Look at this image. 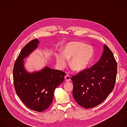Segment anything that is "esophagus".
<instances>
[{"label":"esophagus","instance_id":"obj_1","mask_svg":"<svg viewBox=\"0 0 127 127\" xmlns=\"http://www.w3.org/2000/svg\"><path fill=\"white\" fill-rule=\"evenodd\" d=\"M65 80L66 81H69L71 80V79H70V76L68 75H67L66 76H65Z\"/></svg>","mask_w":127,"mask_h":127}]
</instances>
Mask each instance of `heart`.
Returning <instances> with one entry per match:
<instances>
[{
  "label": "heart",
  "mask_w": 127,
  "mask_h": 127,
  "mask_svg": "<svg viewBox=\"0 0 127 127\" xmlns=\"http://www.w3.org/2000/svg\"><path fill=\"white\" fill-rule=\"evenodd\" d=\"M62 52V54L56 56L58 66L60 68L64 67L68 59L71 58L70 66L72 69L78 72L87 68L94 55V50L92 46L80 42L68 43L63 47Z\"/></svg>",
  "instance_id": "1"
}]
</instances>
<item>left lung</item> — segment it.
<instances>
[{"label": "left lung", "mask_w": 127, "mask_h": 127, "mask_svg": "<svg viewBox=\"0 0 127 127\" xmlns=\"http://www.w3.org/2000/svg\"><path fill=\"white\" fill-rule=\"evenodd\" d=\"M117 73V63L113 53L104 45L102 56L96 64L71 77L76 102L86 108L102 103L114 88Z\"/></svg>", "instance_id": "left-lung-1"}]
</instances>
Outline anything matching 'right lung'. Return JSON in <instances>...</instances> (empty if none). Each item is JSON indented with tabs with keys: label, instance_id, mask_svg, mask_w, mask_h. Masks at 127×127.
Segmentation results:
<instances>
[{
	"label": "right lung",
	"instance_id": "right-lung-1",
	"mask_svg": "<svg viewBox=\"0 0 127 127\" xmlns=\"http://www.w3.org/2000/svg\"><path fill=\"white\" fill-rule=\"evenodd\" d=\"M39 42L33 39L22 50L14 65L13 78L17 96L28 108L41 112L52 103L54 90L63 82L66 73L48 67L32 73L26 71L23 59L37 48Z\"/></svg>",
	"mask_w": 127,
	"mask_h": 127
}]
</instances>
